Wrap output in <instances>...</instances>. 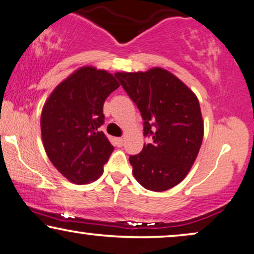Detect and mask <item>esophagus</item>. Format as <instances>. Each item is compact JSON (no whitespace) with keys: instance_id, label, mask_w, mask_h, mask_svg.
<instances>
[{"instance_id":"34e87169","label":"esophagus","mask_w":254,"mask_h":254,"mask_svg":"<svg viewBox=\"0 0 254 254\" xmlns=\"http://www.w3.org/2000/svg\"><path fill=\"white\" fill-rule=\"evenodd\" d=\"M124 138L123 137H117L114 138V143H116L117 147H123L124 145Z\"/></svg>"}]
</instances>
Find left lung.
Segmentation results:
<instances>
[{"label": "left lung", "instance_id": "8db88e82", "mask_svg": "<svg viewBox=\"0 0 254 254\" xmlns=\"http://www.w3.org/2000/svg\"><path fill=\"white\" fill-rule=\"evenodd\" d=\"M114 76L140 110L143 135L151 137L140 154L129 156L135 179L154 192L172 189L187 176L202 143L199 100L165 69Z\"/></svg>", "mask_w": 254, "mask_h": 254}]
</instances>
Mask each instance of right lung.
I'll list each match as a JSON object with an SVG mask.
<instances>
[{
	"label": "right lung",
	"mask_w": 254,
	"mask_h": 254,
	"mask_svg": "<svg viewBox=\"0 0 254 254\" xmlns=\"http://www.w3.org/2000/svg\"><path fill=\"white\" fill-rule=\"evenodd\" d=\"M119 88L105 70L83 67L59 84L41 113L45 150L62 176L75 184L98 179L113 145L99 127L107 97Z\"/></svg>",
	"instance_id": "right-lung-1"
}]
</instances>
